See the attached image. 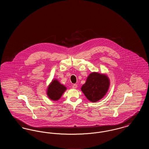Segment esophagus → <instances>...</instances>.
I'll list each match as a JSON object with an SVG mask.
<instances>
[{"label":"esophagus","mask_w":149,"mask_h":149,"mask_svg":"<svg viewBox=\"0 0 149 149\" xmlns=\"http://www.w3.org/2000/svg\"><path fill=\"white\" fill-rule=\"evenodd\" d=\"M77 87H78V85L77 84H74L72 85V88H74V89H76Z\"/></svg>","instance_id":"34e87169"}]
</instances>
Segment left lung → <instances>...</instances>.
I'll return each mask as SVG.
<instances>
[{
	"label": "left lung",
	"mask_w": 149,
	"mask_h": 149,
	"mask_svg": "<svg viewBox=\"0 0 149 149\" xmlns=\"http://www.w3.org/2000/svg\"><path fill=\"white\" fill-rule=\"evenodd\" d=\"M109 84V78L106 75L94 72L89 74L81 90L87 99L95 102L106 95Z\"/></svg>",
	"instance_id": "8db88e82"
}]
</instances>
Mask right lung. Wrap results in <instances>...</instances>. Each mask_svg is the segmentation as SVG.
<instances>
[{
    "mask_svg": "<svg viewBox=\"0 0 149 149\" xmlns=\"http://www.w3.org/2000/svg\"><path fill=\"white\" fill-rule=\"evenodd\" d=\"M66 89V88L64 85L61 84L58 80L54 79L49 85L47 94L50 99L57 100L60 98Z\"/></svg>",
    "mask_w": 149,
    "mask_h": 149,
    "instance_id": "add662e5",
    "label": "right lung"
}]
</instances>
